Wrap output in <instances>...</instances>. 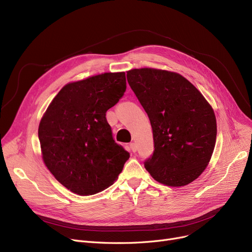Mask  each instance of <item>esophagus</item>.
Here are the masks:
<instances>
[{
    "label": "esophagus",
    "mask_w": 252,
    "mask_h": 252,
    "mask_svg": "<svg viewBox=\"0 0 252 252\" xmlns=\"http://www.w3.org/2000/svg\"><path fill=\"white\" fill-rule=\"evenodd\" d=\"M129 149L132 150L133 152H136L137 151V146L135 143H129Z\"/></svg>",
    "instance_id": "1"
}]
</instances>
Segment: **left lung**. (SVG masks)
<instances>
[{"instance_id":"left-lung-1","label":"left lung","mask_w":252,"mask_h":252,"mask_svg":"<svg viewBox=\"0 0 252 252\" xmlns=\"http://www.w3.org/2000/svg\"><path fill=\"white\" fill-rule=\"evenodd\" d=\"M127 82L147 113L155 150L145 169L157 181L184 187L209 162L216 141V118L203 94L183 76L156 69H134Z\"/></svg>"}]
</instances>
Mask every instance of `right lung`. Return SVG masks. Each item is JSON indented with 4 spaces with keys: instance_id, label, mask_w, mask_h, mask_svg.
<instances>
[{
    "instance_id": "1",
    "label": "right lung",
    "mask_w": 252,
    "mask_h": 252,
    "mask_svg": "<svg viewBox=\"0 0 252 252\" xmlns=\"http://www.w3.org/2000/svg\"><path fill=\"white\" fill-rule=\"evenodd\" d=\"M126 90V73H104L64 85L42 117L43 160L64 188L80 195L100 192L122 173L129 153L117 144L106 112Z\"/></svg>"
}]
</instances>
